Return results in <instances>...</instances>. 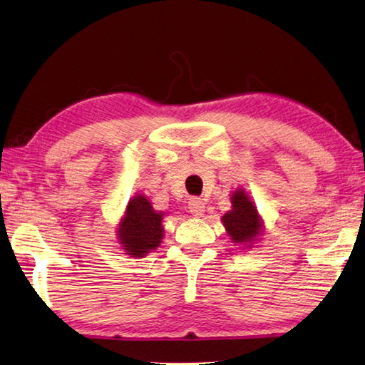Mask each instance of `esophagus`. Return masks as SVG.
Here are the masks:
<instances>
[{
    "instance_id": "1",
    "label": "esophagus",
    "mask_w": 365,
    "mask_h": 365,
    "mask_svg": "<svg viewBox=\"0 0 365 365\" xmlns=\"http://www.w3.org/2000/svg\"><path fill=\"white\" fill-rule=\"evenodd\" d=\"M189 211H190V215L195 217L203 216L205 202L202 200V198H192V200L189 202Z\"/></svg>"
}]
</instances>
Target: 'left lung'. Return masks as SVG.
<instances>
[{
    "label": "left lung",
    "instance_id": "1",
    "mask_svg": "<svg viewBox=\"0 0 365 365\" xmlns=\"http://www.w3.org/2000/svg\"><path fill=\"white\" fill-rule=\"evenodd\" d=\"M230 202L232 210L222 216L225 230L233 243L251 247L252 243L257 242L259 237L262 235L264 221L260 219L256 205L245 189L240 187L233 190Z\"/></svg>",
    "mask_w": 365,
    "mask_h": 365
}]
</instances>
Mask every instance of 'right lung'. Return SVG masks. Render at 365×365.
Instances as JSON below:
<instances>
[{
	"mask_svg": "<svg viewBox=\"0 0 365 365\" xmlns=\"http://www.w3.org/2000/svg\"><path fill=\"white\" fill-rule=\"evenodd\" d=\"M165 212L155 211L146 195L130 198L118 227V243L132 257H144L160 246Z\"/></svg>",
	"mask_w": 365,
	"mask_h": 365,
	"instance_id": "right-lung-1",
	"label": "right lung"
}]
</instances>
